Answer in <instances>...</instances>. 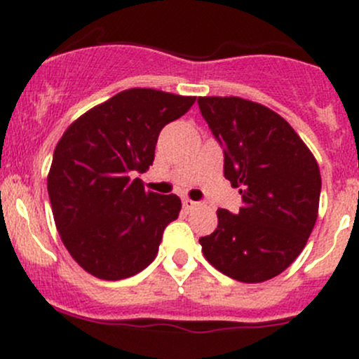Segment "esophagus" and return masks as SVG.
Segmentation results:
<instances>
[{
  "instance_id": "obj_1",
  "label": "esophagus",
  "mask_w": 359,
  "mask_h": 359,
  "mask_svg": "<svg viewBox=\"0 0 359 359\" xmlns=\"http://www.w3.org/2000/svg\"><path fill=\"white\" fill-rule=\"evenodd\" d=\"M182 206H184V210H186V212H191V210H194L196 206H200V203L189 200V198H186V200L182 201Z\"/></svg>"
}]
</instances>
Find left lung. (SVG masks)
Here are the masks:
<instances>
[{"instance_id": "obj_1", "label": "left lung", "mask_w": 359, "mask_h": 359, "mask_svg": "<svg viewBox=\"0 0 359 359\" xmlns=\"http://www.w3.org/2000/svg\"><path fill=\"white\" fill-rule=\"evenodd\" d=\"M198 106L224 151V177L243 201L238 213L217 210L219 226L200 238L203 255L233 280H271L299 257L316 224V159L266 106L240 97H200Z\"/></svg>"}]
</instances>
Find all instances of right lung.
<instances>
[{"label":"right lung","instance_id":"1","mask_svg":"<svg viewBox=\"0 0 359 359\" xmlns=\"http://www.w3.org/2000/svg\"><path fill=\"white\" fill-rule=\"evenodd\" d=\"M196 97L153 88L119 92L64 132L53 151L48 196L62 243L100 280H125L154 260L180 198L146 193L137 173L154 161L163 126Z\"/></svg>","mask_w":359,"mask_h":359}]
</instances>
